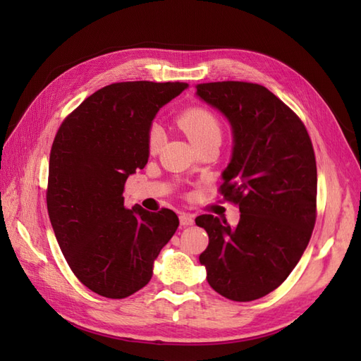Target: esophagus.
I'll list each match as a JSON object with an SVG mask.
<instances>
[{"instance_id": "1", "label": "esophagus", "mask_w": 361, "mask_h": 361, "mask_svg": "<svg viewBox=\"0 0 361 361\" xmlns=\"http://www.w3.org/2000/svg\"><path fill=\"white\" fill-rule=\"evenodd\" d=\"M194 224V216L192 214H186V212H181L180 214V225L181 226H190Z\"/></svg>"}]
</instances>
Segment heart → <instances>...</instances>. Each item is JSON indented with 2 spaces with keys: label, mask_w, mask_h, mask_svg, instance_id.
Returning <instances> with one entry per match:
<instances>
[{
  "label": "heart",
  "mask_w": 361,
  "mask_h": 361,
  "mask_svg": "<svg viewBox=\"0 0 361 361\" xmlns=\"http://www.w3.org/2000/svg\"><path fill=\"white\" fill-rule=\"evenodd\" d=\"M176 124L192 140L197 147L208 141L220 140L221 136V124L217 114L202 105H194L183 110L176 116ZM161 144H163V130H161L158 124H150L147 132H145V147H147V152L155 155Z\"/></svg>",
  "instance_id": "1"
}]
</instances>
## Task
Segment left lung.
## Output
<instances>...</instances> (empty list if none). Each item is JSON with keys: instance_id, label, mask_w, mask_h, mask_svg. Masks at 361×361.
Instances as JSON below:
<instances>
[{"instance_id": "obj_1", "label": "left lung", "mask_w": 361, "mask_h": 361, "mask_svg": "<svg viewBox=\"0 0 361 361\" xmlns=\"http://www.w3.org/2000/svg\"><path fill=\"white\" fill-rule=\"evenodd\" d=\"M197 94L231 122L234 147L219 192L240 220L203 214L195 224L209 245L202 255L209 286L247 302L278 288L301 259L317 221V159L298 114L251 82L198 83Z\"/></svg>"}]
</instances>
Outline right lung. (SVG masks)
<instances>
[{"label": "right lung", "mask_w": 361, "mask_h": 361, "mask_svg": "<svg viewBox=\"0 0 361 361\" xmlns=\"http://www.w3.org/2000/svg\"><path fill=\"white\" fill-rule=\"evenodd\" d=\"M185 82H118L88 96L60 124L49 155V220L68 265L94 293L122 299L147 286L153 260L178 228L163 208L127 209L128 175L147 164L145 132Z\"/></svg>", "instance_id": "obj_1"}]
</instances>
